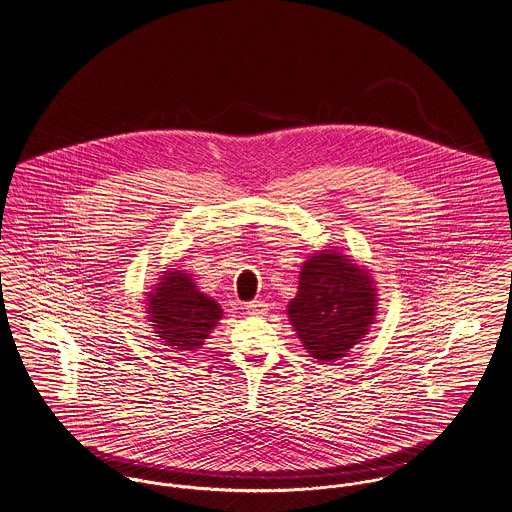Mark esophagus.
<instances>
[{
    "label": "esophagus",
    "mask_w": 512,
    "mask_h": 512,
    "mask_svg": "<svg viewBox=\"0 0 512 512\" xmlns=\"http://www.w3.org/2000/svg\"><path fill=\"white\" fill-rule=\"evenodd\" d=\"M247 312H251V314H263L266 310L265 301H259V299H255V301H249L246 303Z\"/></svg>",
    "instance_id": "34e87169"
}]
</instances>
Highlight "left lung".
<instances>
[{
    "instance_id": "left-lung-1",
    "label": "left lung",
    "mask_w": 512,
    "mask_h": 512,
    "mask_svg": "<svg viewBox=\"0 0 512 512\" xmlns=\"http://www.w3.org/2000/svg\"><path fill=\"white\" fill-rule=\"evenodd\" d=\"M375 301L368 272L326 249L301 268L299 291L287 314L310 356L331 362L364 339L375 318Z\"/></svg>"
}]
</instances>
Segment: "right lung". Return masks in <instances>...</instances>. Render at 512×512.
<instances>
[{"label":"right lung","instance_id":"obj_1","mask_svg":"<svg viewBox=\"0 0 512 512\" xmlns=\"http://www.w3.org/2000/svg\"><path fill=\"white\" fill-rule=\"evenodd\" d=\"M148 316L167 347L196 350L223 316L221 307L183 270H169L148 295Z\"/></svg>","mask_w":512,"mask_h":512}]
</instances>
